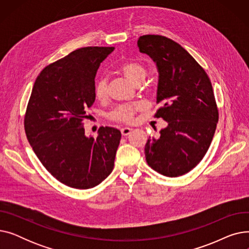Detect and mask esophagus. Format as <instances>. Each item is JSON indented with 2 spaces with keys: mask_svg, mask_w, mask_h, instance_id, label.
I'll return each mask as SVG.
<instances>
[{
  "mask_svg": "<svg viewBox=\"0 0 249 249\" xmlns=\"http://www.w3.org/2000/svg\"><path fill=\"white\" fill-rule=\"evenodd\" d=\"M131 131H132V129L129 128V127H124V128L121 129V133H122L123 136H127L128 134H130V132H131Z\"/></svg>",
  "mask_w": 249,
  "mask_h": 249,
  "instance_id": "obj_1",
  "label": "esophagus"
}]
</instances>
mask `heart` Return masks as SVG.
Returning a JSON list of instances; mask_svg holds the SVG:
<instances>
[{
	"instance_id": "obj_1",
	"label": "heart",
	"mask_w": 249,
	"mask_h": 249,
	"mask_svg": "<svg viewBox=\"0 0 249 249\" xmlns=\"http://www.w3.org/2000/svg\"><path fill=\"white\" fill-rule=\"evenodd\" d=\"M119 70L128 78V80L137 85L140 84L146 75V69L144 64L137 60L125 61L120 65ZM95 95L98 99H104L107 96V81L104 77L99 78L95 84ZM141 108L140 105H122L114 109L109 117L113 120L121 122L132 121L133 116L137 110Z\"/></svg>"
}]
</instances>
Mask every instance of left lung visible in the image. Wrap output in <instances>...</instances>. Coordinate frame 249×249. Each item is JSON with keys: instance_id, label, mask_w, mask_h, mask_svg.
<instances>
[{"instance_id": "1", "label": "left lung", "mask_w": 249, "mask_h": 249, "mask_svg": "<svg viewBox=\"0 0 249 249\" xmlns=\"http://www.w3.org/2000/svg\"><path fill=\"white\" fill-rule=\"evenodd\" d=\"M140 52L159 71L156 117L167 126L159 138H149L144 153L148 165L165 177L189 173L208 151L218 123L212 84L206 71L178 43L160 35L139 37Z\"/></svg>"}]
</instances>
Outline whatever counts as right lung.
Here are the masks:
<instances>
[{
  "mask_svg": "<svg viewBox=\"0 0 249 249\" xmlns=\"http://www.w3.org/2000/svg\"><path fill=\"white\" fill-rule=\"evenodd\" d=\"M114 47L76 49L49 64L34 83L25 115V132L38 160L65 186L94 188L113 171L121 132L101 127L86 136V111L96 100L95 76Z\"/></svg>",
  "mask_w": 249,
  "mask_h": 249,
  "instance_id": "obj_1",
  "label": "right lung"
}]
</instances>
